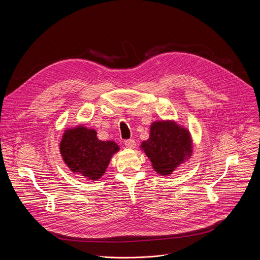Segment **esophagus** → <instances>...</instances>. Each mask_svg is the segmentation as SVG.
I'll use <instances>...</instances> for the list:
<instances>
[{
  "mask_svg": "<svg viewBox=\"0 0 260 260\" xmlns=\"http://www.w3.org/2000/svg\"><path fill=\"white\" fill-rule=\"evenodd\" d=\"M124 145L126 146V148H129V149H133V148H135V146H136V141L133 140V139L125 140V141H124Z\"/></svg>",
  "mask_w": 260,
  "mask_h": 260,
  "instance_id": "esophagus-1",
  "label": "esophagus"
}]
</instances>
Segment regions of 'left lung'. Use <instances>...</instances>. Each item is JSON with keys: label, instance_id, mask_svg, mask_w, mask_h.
<instances>
[{"label": "left lung", "instance_id": "1", "mask_svg": "<svg viewBox=\"0 0 260 260\" xmlns=\"http://www.w3.org/2000/svg\"><path fill=\"white\" fill-rule=\"evenodd\" d=\"M141 149L150 158L153 169L166 176L191 156L192 140L189 131L175 121H154L149 139L142 142Z\"/></svg>", "mask_w": 260, "mask_h": 260}]
</instances>
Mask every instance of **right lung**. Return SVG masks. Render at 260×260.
I'll use <instances>...</instances> for the list:
<instances>
[{
  "instance_id": "obj_1",
  "label": "right lung",
  "mask_w": 260,
  "mask_h": 260,
  "mask_svg": "<svg viewBox=\"0 0 260 260\" xmlns=\"http://www.w3.org/2000/svg\"><path fill=\"white\" fill-rule=\"evenodd\" d=\"M119 150L114 141H101L96 132L80 124L66 129L59 144L64 164L74 173L89 180L100 179Z\"/></svg>"
}]
</instances>
